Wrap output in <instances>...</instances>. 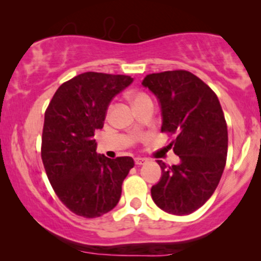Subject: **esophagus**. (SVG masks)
<instances>
[{"mask_svg": "<svg viewBox=\"0 0 261 261\" xmlns=\"http://www.w3.org/2000/svg\"><path fill=\"white\" fill-rule=\"evenodd\" d=\"M147 161H148L147 158L136 157V158H135V164H137V166H142V164H145Z\"/></svg>", "mask_w": 261, "mask_h": 261, "instance_id": "esophagus-1", "label": "esophagus"}]
</instances>
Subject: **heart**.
Listing matches in <instances>:
<instances>
[{
	"mask_svg": "<svg viewBox=\"0 0 261 261\" xmlns=\"http://www.w3.org/2000/svg\"><path fill=\"white\" fill-rule=\"evenodd\" d=\"M130 99H131V101H133L134 107H136V106H139V104L143 103V101L148 100L149 98L147 97V95L145 94V93H141V92H135V93H133V94L130 95Z\"/></svg>",
	"mask_w": 261,
	"mask_h": 261,
	"instance_id": "b5f03b06",
	"label": "heart"
}]
</instances>
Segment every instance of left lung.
I'll return each mask as SVG.
<instances>
[{
  "mask_svg": "<svg viewBox=\"0 0 261 261\" xmlns=\"http://www.w3.org/2000/svg\"><path fill=\"white\" fill-rule=\"evenodd\" d=\"M142 86L157 98L164 133L175 134L170 143L179 163L162 169L151 189L155 205L168 214H193L216 190L226 166L228 133L220 100L210 87L188 71L147 74Z\"/></svg>",
  "mask_w": 261,
  "mask_h": 261,
  "instance_id": "1",
  "label": "left lung"
}]
</instances>
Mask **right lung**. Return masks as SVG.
Returning a JSON list of instances; mask_svg holds the SVG:
<instances>
[{
	"label": "right lung",
	"instance_id": "add662e5",
	"mask_svg": "<svg viewBox=\"0 0 261 261\" xmlns=\"http://www.w3.org/2000/svg\"><path fill=\"white\" fill-rule=\"evenodd\" d=\"M124 74L85 72L54 94L41 139V160L56 195L73 214L99 217L118 205L131 157L97 153L95 130L103 128L110 101L133 83Z\"/></svg>",
	"mask_w": 261,
	"mask_h": 261
}]
</instances>
